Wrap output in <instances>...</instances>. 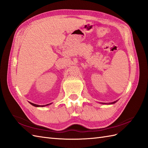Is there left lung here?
I'll list each match as a JSON object with an SVG mask.
<instances>
[{
	"label": "left lung",
	"mask_w": 148,
	"mask_h": 148,
	"mask_svg": "<svg viewBox=\"0 0 148 148\" xmlns=\"http://www.w3.org/2000/svg\"><path fill=\"white\" fill-rule=\"evenodd\" d=\"M117 101H115V102H112V103H110L111 104H112V103H116ZM110 103H109V104H110Z\"/></svg>",
	"instance_id": "obj_1"
}]
</instances>
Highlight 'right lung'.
I'll list each match as a JSON object with an SVG mask.
<instances>
[{
  "mask_svg": "<svg viewBox=\"0 0 148 148\" xmlns=\"http://www.w3.org/2000/svg\"><path fill=\"white\" fill-rule=\"evenodd\" d=\"M32 106H34V107H45V106H48V105H49V104H51V103H49V104H47V105H43V106H39V105H36V104H34V103H31V102H29Z\"/></svg>",
  "mask_w": 148,
  "mask_h": 148,
  "instance_id": "1",
  "label": "right lung"
}]
</instances>
